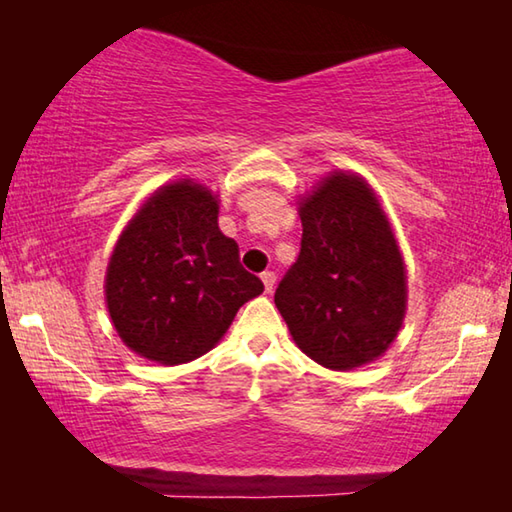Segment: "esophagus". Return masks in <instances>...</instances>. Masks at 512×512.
<instances>
[{
  "mask_svg": "<svg viewBox=\"0 0 512 512\" xmlns=\"http://www.w3.org/2000/svg\"><path fill=\"white\" fill-rule=\"evenodd\" d=\"M262 282H264V289L266 291H273V287H275V273L273 271H264L262 273Z\"/></svg>",
  "mask_w": 512,
  "mask_h": 512,
  "instance_id": "obj_1",
  "label": "esophagus"
}]
</instances>
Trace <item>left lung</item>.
I'll list each match as a JSON object with an SVG mask.
<instances>
[{
    "mask_svg": "<svg viewBox=\"0 0 512 512\" xmlns=\"http://www.w3.org/2000/svg\"><path fill=\"white\" fill-rule=\"evenodd\" d=\"M300 253L275 289L298 348L332 370L375 361L395 341L406 275L391 223L372 189L332 173L300 203Z\"/></svg>",
    "mask_w": 512,
    "mask_h": 512,
    "instance_id": "8db88e82",
    "label": "left lung"
}]
</instances>
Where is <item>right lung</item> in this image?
Masks as SVG:
<instances>
[{
	"label": "right lung",
	"mask_w": 512,
	"mask_h": 512,
	"mask_svg": "<svg viewBox=\"0 0 512 512\" xmlns=\"http://www.w3.org/2000/svg\"><path fill=\"white\" fill-rule=\"evenodd\" d=\"M216 219V198L180 180L158 189L117 241L106 302L121 341L140 357L167 366L198 359L264 291Z\"/></svg>",
	"instance_id": "add662e5"
}]
</instances>
